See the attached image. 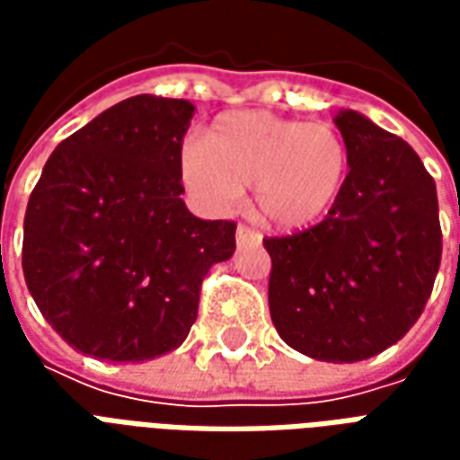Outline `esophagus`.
Returning a JSON list of instances; mask_svg holds the SVG:
<instances>
[{"instance_id":"obj_1","label":"esophagus","mask_w":460,"mask_h":460,"mask_svg":"<svg viewBox=\"0 0 460 460\" xmlns=\"http://www.w3.org/2000/svg\"><path fill=\"white\" fill-rule=\"evenodd\" d=\"M236 243L239 246H261V234L256 229H251V226L239 224V229H236Z\"/></svg>"}]
</instances>
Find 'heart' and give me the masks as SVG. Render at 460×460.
<instances>
[{
	"instance_id": "obj_1",
	"label": "heart",
	"mask_w": 460,
	"mask_h": 460,
	"mask_svg": "<svg viewBox=\"0 0 460 460\" xmlns=\"http://www.w3.org/2000/svg\"><path fill=\"white\" fill-rule=\"evenodd\" d=\"M347 174L349 150L338 128L263 111L221 115L207 145L187 140L180 150V177L197 204L224 214L253 187L259 214L280 231L325 219Z\"/></svg>"
}]
</instances>
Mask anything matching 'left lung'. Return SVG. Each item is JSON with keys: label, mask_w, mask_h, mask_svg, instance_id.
Here are the masks:
<instances>
[{"label": "left lung", "mask_w": 460, "mask_h": 460, "mask_svg": "<svg viewBox=\"0 0 460 460\" xmlns=\"http://www.w3.org/2000/svg\"><path fill=\"white\" fill-rule=\"evenodd\" d=\"M349 150L345 191L325 219L263 239L270 320L320 362H359L404 338L441 263L436 184L409 142L357 111L335 115Z\"/></svg>", "instance_id": "8db88e82"}]
</instances>
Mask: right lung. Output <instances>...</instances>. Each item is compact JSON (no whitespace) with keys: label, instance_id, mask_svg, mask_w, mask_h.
Segmentation results:
<instances>
[{"label":"right lung","instance_id":"right-lung-1","mask_svg":"<svg viewBox=\"0 0 460 460\" xmlns=\"http://www.w3.org/2000/svg\"><path fill=\"white\" fill-rule=\"evenodd\" d=\"M194 105L135 95L66 137L24 217L26 288L68 345L145 362L184 342L214 263L234 256V221L181 201L180 150Z\"/></svg>","mask_w":460,"mask_h":460}]
</instances>
